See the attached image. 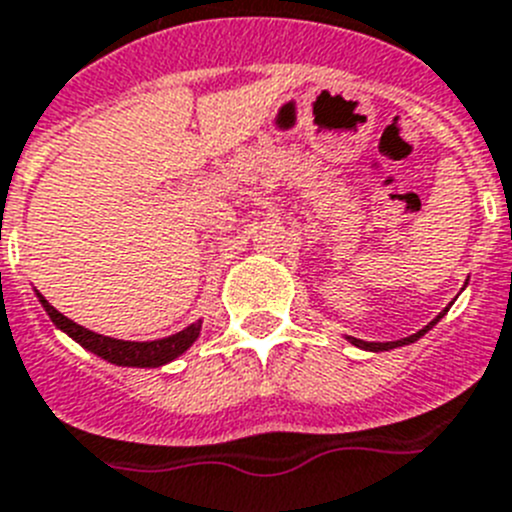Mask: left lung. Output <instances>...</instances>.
<instances>
[{"mask_svg": "<svg viewBox=\"0 0 512 512\" xmlns=\"http://www.w3.org/2000/svg\"><path fill=\"white\" fill-rule=\"evenodd\" d=\"M467 281H470V279H467ZM467 281H464V287H467ZM449 307H452V304H449ZM449 307H444L442 312H439L437 317H434V320L429 322V325H426V327H421L419 332H414V335H409V337H401V340H393V342H365V340H358V337H350V335H348V342H353L355 348H360V350H370V353H383V350L403 348V345H411V342H416V340H419V337H424L426 332H429L431 327L437 325V322L442 320L444 314L449 312Z\"/></svg>", "mask_w": 512, "mask_h": 512, "instance_id": "8db88e82", "label": "left lung"}]
</instances>
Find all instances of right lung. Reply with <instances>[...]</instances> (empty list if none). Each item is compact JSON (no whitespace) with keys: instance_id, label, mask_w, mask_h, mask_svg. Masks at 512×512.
I'll return each mask as SVG.
<instances>
[{"instance_id":"right-lung-1","label":"right lung","mask_w":512,"mask_h":512,"mask_svg":"<svg viewBox=\"0 0 512 512\" xmlns=\"http://www.w3.org/2000/svg\"><path fill=\"white\" fill-rule=\"evenodd\" d=\"M37 299H40L42 309L48 312V317L53 320V325L58 330H63L65 335L73 337L81 348H86L88 353L98 355V358L109 360L114 365H124V368H159V365L172 363L175 358H180L192 342L200 337L203 330V320L192 322L185 330L175 332L170 337H162V340H147V342H134V340H116V337L98 335V332L88 330V327L78 325V322L68 320L65 314H60L48 299L42 297L35 289Z\"/></svg>"}]
</instances>
